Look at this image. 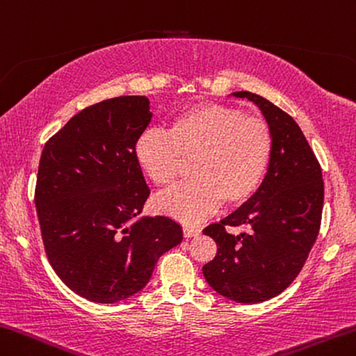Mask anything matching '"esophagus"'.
<instances>
[{"instance_id":"obj_1","label":"esophagus","mask_w":356,"mask_h":356,"mask_svg":"<svg viewBox=\"0 0 356 356\" xmlns=\"http://www.w3.org/2000/svg\"><path fill=\"white\" fill-rule=\"evenodd\" d=\"M183 234H184L186 238L197 237V235L200 234V229L199 227H193V226H184L183 227Z\"/></svg>"}]
</instances>
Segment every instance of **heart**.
<instances>
[{"instance_id":"b5f03b06","label":"heart","mask_w":356,"mask_h":356,"mask_svg":"<svg viewBox=\"0 0 356 356\" xmlns=\"http://www.w3.org/2000/svg\"><path fill=\"white\" fill-rule=\"evenodd\" d=\"M270 156L269 125L218 103L189 108L170 132L147 130L135 145L140 168L159 188L177 183L193 161V181L154 202L162 215L188 224L205 220L221 202L229 207L247 202L259 189Z\"/></svg>"}]
</instances>
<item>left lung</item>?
<instances>
[{"label":"left lung","instance_id":"left-lung-1","mask_svg":"<svg viewBox=\"0 0 356 356\" xmlns=\"http://www.w3.org/2000/svg\"><path fill=\"white\" fill-rule=\"evenodd\" d=\"M231 95L261 109L272 134V156L247 204L204 229L218 251L202 272L221 296L256 304L280 294L302 269L320 231L325 188L320 163L289 114L251 92ZM227 225L245 231L231 234Z\"/></svg>","mask_w":356,"mask_h":356}]
</instances>
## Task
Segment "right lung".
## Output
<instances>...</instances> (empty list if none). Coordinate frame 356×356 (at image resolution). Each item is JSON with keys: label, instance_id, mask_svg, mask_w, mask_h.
<instances>
[{"label": "right lung", "instance_id": "right-lung-1", "mask_svg": "<svg viewBox=\"0 0 356 356\" xmlns=\"http://www.w3.org/2000/svg\"><path fill=\"white\" fill-rule=\"evenodd\" d=\"M151 118L146 97L108 98L71 118L42 149L35 205L47 258L92 302L140 293L183 240L172 218H138L149 189L135 145Z\"/></svg>", "mask_w": 356, "mask_h": 356}]
</instances>
